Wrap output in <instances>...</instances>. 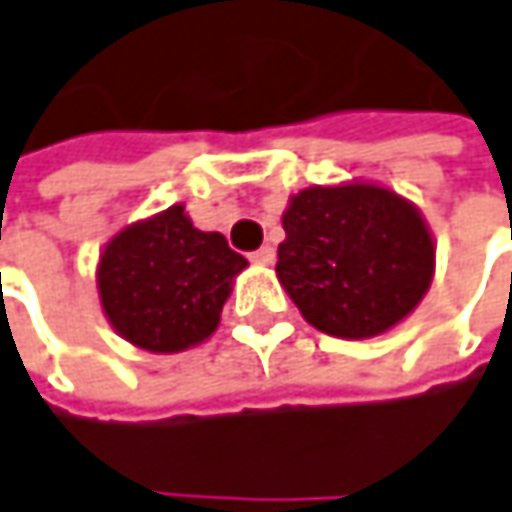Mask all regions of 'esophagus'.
Masks as SVG:
<instances>
[{"mask_svg":"<svg viewBox=\"0 0 512 512\" xmlns=\"http://www.w3.org/2000/svg\"><path fill=\"white\" fill-rule=\"evenodd\" d=\"M252 260H255L257 266H269L275 260V249L272 246H263V249H257L255 255H252Z\"/></svg>","mask_w":512,"mask_h":512,"instance_id":"esophagus-1","label":"esophagus"}]
</instances>
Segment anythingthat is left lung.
<instances>
[{
    "instance_id": "obj_1",
    "label": "left lung",
    "mask_w": 512,
    "mask_h": 512,
    "mask_svg": "<svg viewBox=\"0 0 512 512\" xmlns=\"http://www.w3.org/2000/svg\"><path fill=\"white\" fill-rule=\"evenodd\" d=\"M275 275L304 322L340 340L393 331L425 299L434 234L410 199L375 181L313 184L290 196Z\"/></svg>"
}]
</instances>
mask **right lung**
I'll use <instances>...</instances> for the list:
<instances>
[{
  "label": "right lung",
  "instance_id": "add662e5",
  "mask_svg": "<svg viewBox=\"0 0 512 512\" xmlns=\"http://www.w3.org/2000/svg\"><path fill=\"white\" fill-rule=\"evenodd\" d=\"M249 260L219 231H199L184 205L117 231L96 263L105 319L131 346L152 354L196 349L219 328L237 275Z\"/></svg>",
  "mask_w": 512,
  "mask_h": 512
}]
</instances>
